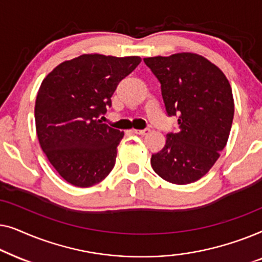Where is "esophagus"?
I'll use <instances>...</instances> for the list:
<instances>
[{"label": "esophagus", "instance_id": "obj_1", "mask_svg": "<svg viewBox=\"0 0 262 262\" xmlns=\"http://www.w3.org/2000/svg\"><path fill=\"white\" fill-rule=\"evenodd\" d=\"M132 132H134V134H136V135L145 136V135H148L149 132H150V128L146 127V128H144V130H132Z\"/></svg>", "mask_w": 262, "mask_h": 262}]
</instances>
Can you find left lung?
Returning <instances> with one entry per match:
<instances>
[{
    "instance_id": "left-lung-1",
    "label": "left lung",
    "mask_w": 262,
    "mask_h": 262,
    "mask_svg": "<svg viewBox=\"0 0 262 262\" xmlns=\"http://www.w3.org/2000/svg\"><path fill=\"white\" fill-rule=\"evenodd\" d=\"M144 63L161 83L167 114L179 116L177 134L151 156L157 175L177 185L203 178L227 145L234 119V98L228 78L205 57L181 52L148 57Z\"/></svg>"
}]
</instances>
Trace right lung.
I'll return each mask as SVG.
<instances>
[{
  "mask_svg": "<svg viewBox=\"0 0 262 262\" xmlns=\"http://www.w3.org/2000/svg\"><path fill=\"white\" fill-rule=\"evenodd\" d=\"M141 60L88 53L60 63L42 80L34 107L39 144L69 184L91 187L113 169L124 132L102 124L99 116Z\"/></svg>",
  "mask_w": 262,
  "mask_h": 262,
  "instance_id": "obj_1",
  "label": "right lung"
}]
</instances>
